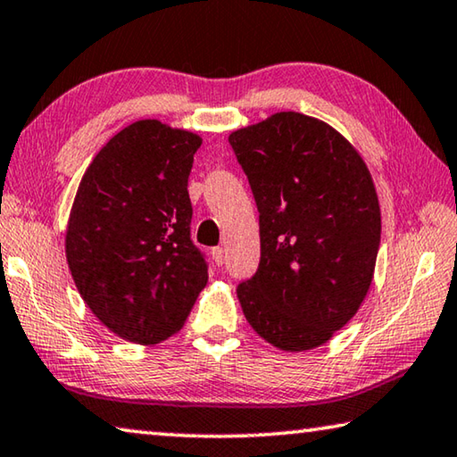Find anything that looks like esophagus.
I'll list each match as a JSON object with an SVG mask.
<instances>
[{
	"mask_svg": "<svg viewBox=\"0 0 457 457\" xmlns=\"http://www.w3.org/2000/svg\"><path fill=\"white\" fill-rule=\"evenodd\" d=\"M213 260H215V264L217 266H223V262H226V250L223 248H213Z\"/></svg>",
	"mask_w": 457,
	"mask_h": 457,
	"instance_id": "obj_1",
	"label": "esophagus"
}]
</instances>
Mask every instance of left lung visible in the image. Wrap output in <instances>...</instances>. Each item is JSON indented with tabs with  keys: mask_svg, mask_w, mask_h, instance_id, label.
Segmentation results:
<instances>
[{
	"mask_svg": "<svg viewBox=\"0 0 457 457\" xmlns=\"http://www.w3.org/2000/svg\"><path fill=\"white\" fill-rule=\"evenodd\" d=\"M260 221V264L237 285L248 323L287 352L313 350L356 315L380 245L364 161L331 126L280 112L229 136Z\"/></svg>",
	"mask_w": 457,
	"mask_h": 457,
	"instance_id": "obj_1",
	"label": "left lung"
}]
</instances>
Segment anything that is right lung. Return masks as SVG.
Segmentation results:
<instances>
[{"instance_id": "add662e5", "label": "right lung", "mask_w": 457, "mask_h": 457, "mask_svg": "<svg viewBox=\"0 0 457 457\" xmlns=\"http://www.w3.org/2000/svg\"><path fill=\"white\" fill-rule=\"evenodd\" d=\"M197 134L140 120L115 134L79 185L67 229L72 280L120 337L156 344L183 328L207 285L187 191Z\"/></svg>"}]
</instances>
